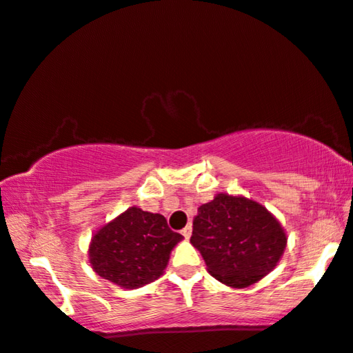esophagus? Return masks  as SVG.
Returning a JSON list of instances; mask_svg holds the SVG:
<instances>
[{
    "instance_id": "esophagus-1",
    "label": "esophagus",
    "mask_w": 353,
    "mask_h": 353,
    "mask_svg": "<svg viewBox=\"0 0 353 353\" xmlns=\"http://www.w3.org/2000/svg\"><path fill=\"white\" fill-rule=\"evenodd\" d=\"M181 234H182V236H184L185 239H189V237L192 236V225H190V224L185 225V228L181 231Z\"/></svg>"
}]
</instances>
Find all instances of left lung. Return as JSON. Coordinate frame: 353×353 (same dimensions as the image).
Here are the masks:
<instances>
[{
    "label": "left lung",
    "mask_w": 353,
    "mask_h": 353,
    "mask_svg": "<svg viewBox=\"0 0 353 353\" xmlns=\"http://www.w3.org/2000/svg\"><path fill=\"white\" fill-rule=\"evenodd\" d=\"M190 242L199 248L211 276L241 289L274 270L288 237L265 206L243 196L218 194L199 208Z\"/></svg>",
    "instance_id": "1"
}]
</instances>
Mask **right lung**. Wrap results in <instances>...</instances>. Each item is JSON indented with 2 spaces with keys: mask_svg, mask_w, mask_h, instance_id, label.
I'll return each mask as SVG.
<instances>
[{
  "mask_svg": "<svg viewBox=\"0 0 353 353\" xmlns=\"http://www.w3.org/2000/svg\"><path fill=\"white\" fill-rule=\"evenodd\" d=\"M181 239L164 216L132 206L93 236L88 255L103 279L137 289L163 274L169 253Z\"/></svg>",
  "mask_w": 353,
  "mask_h": 353,
  "instance_id": "obj_1",
  "label": "right lung"
}]
</instances>
